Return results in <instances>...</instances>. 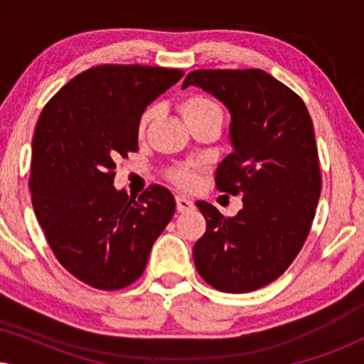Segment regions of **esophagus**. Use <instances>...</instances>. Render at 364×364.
<instances>
[{
	"label": "esophagus",
	"instance_id": "obj_1",
	"mask_svg": "<svg viewBox=\"0 0 364 364\" xmlns=\"http://www.w3.org/2000/svg\"><path fill=\"white\" fill-rule=\"evenodd\" d=\"M176 202H177V210L181 213H186V212H191L193 210V202L191 200V198L186 197V196H177L176 197Z\"/></svg>",
	"mask_w": 364,
	"mask_h": 364
}]
</instances>
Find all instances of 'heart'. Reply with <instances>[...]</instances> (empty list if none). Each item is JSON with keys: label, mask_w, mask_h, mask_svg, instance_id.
Returning a JSON list of instances; mask_svg holds the SVG:
<instances>
[{"label": "heart", "mask_w": 364, "mask_h": 364, "mask_svg": "<svg viewBox=\"0 0 364 364\" xmlns=\"http://www.w3.org/2000/svg\"><path fill=\"white\" fill-rule=\"evenodd\" d=\"M178 111H181L182 117L186 119V122L191 126L196 121H200V119L212 116V114H222V109L218 107V104L212 101L210 97L202 96V94H187L183 96L181 101H178ZM154 114V107H149L147 111H144L141 116V121H139V132L144 134L146 129L151 122ZM167 177L176 183L178 187H192L196 186L197 182V173L192 167L188 166H177L172 167L171 171L167 172Z\"/></svg>", "instance_id": "obj_1"}]
</instances>
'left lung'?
<instances>
[{"label": "left lung", "instance_id": "obj_1", "mask_svg": "<svg viewBox=\"0 0 364 364\" xmlns=\"http://www.w3.org/2000/svg\"><path fill=\"white\" fill-rule=\"evenodd\" d=\"M192 84L230 111L233 152L217 167L215 186L243 202L235 217L197 202L207 228L193 263L215 290H258L291 265L315 218L321 176L311 117L298 94L262 69H197L182 87Z\"/></svg>", "mask_w": 364, "mask_h": 364}]
</instances>
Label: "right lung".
<instances>
[{"mask_svg":"<svg viewBox=\"0 0 364 364\" xmlns=\"http://www.w3.org/2000/svg\"><path fill=\"white\" fill-rule=\"evenodd\" d=\"M182 69L104 64L59 89L33 137V207L58 262L86 285L121 290L137 280L176 212L151 186L137 198L114 188L116 161L136 152L139 121Z\"/></svg>","mask_w":364,"mask_h":364,"instance_id":"1","label":"right lung"}]
</instances>
